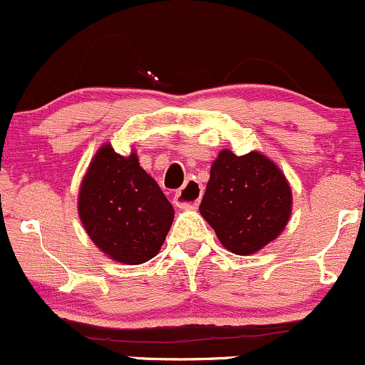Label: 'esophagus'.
I'll use <instances>...</instances> for the list:
<instances>
[{
  "instance_id": "esophagus-1",
  "label": "esophagus",
  "mask_w": 365,
  "mask_h": 365,
  "mask_svg": "<svg viewBox=\"0 0 365 365\" xmlns=\"http://www.w3.org/2000/svg\"><path fill=\"white\" fill-rule=\"evenodd\" d=\"M203 190L198 182L187 181L178 193L174 195V205L179 209H197Z\"/></svg>"
}]
</instances>
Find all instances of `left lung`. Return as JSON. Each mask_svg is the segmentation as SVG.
Here are the masks:
<instances>
[{
	"label": "left lung",
	"mask_w": 365,
	"mask_h": 365,
	"mask_svg": "<svg viewBox=\"0 0 365 365\" xmlns=\"http://www.w3.org/2000/svg\"><path fill=\"white\" fill-rule=\"evenodd\" d=\"M200 214L225 249L257 252L280 237L292 214V190L284 172L259 151L244 156L222 150L210 167Z\"/></svg>",
	"instance_id": "obj_1"
}]
</instances>
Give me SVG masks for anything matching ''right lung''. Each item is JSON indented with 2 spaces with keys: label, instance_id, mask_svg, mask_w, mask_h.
Returning <instances> with one entry per match:
<instances>
[{
  "label": "right lung",
  "instance_id": "obj_1",
  "mask_svg": "<svg viewBox=\"0 0 365 365\" xmlns=\"http://www.w3.org/2000/svg\"><path fill=\"white\" fill-rule=\"evenodd\" d=\"M78 215L109 259L143 264L162 249L174 209L134 150L123 156L104 143L81 179Z\"/></svg>",
  "mask_w": 365,
  "mask_h": 365
}]
</instances>
